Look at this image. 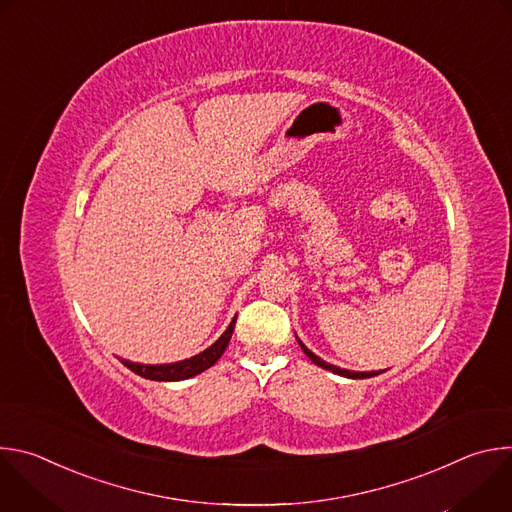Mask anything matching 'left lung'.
<instances>
[{
  "instance_id": "1",
  "label": "left lung",
  "mask_w": 512,
  "mask_h": 512,
  "mask_svg": "<svg viewBox=\"0 0 512 512\" xmlns=\"http://www.w3.org/2000/svg\"><path fill=\"white\" fill-rule=\"evenodd\" d=\"M300 342V340H298ZM300 346H302V350L306 352V356L314 362V364H318V367H322V369H326V371H332V373H336V375H342V377H348V379H369V377H377V375H381L379 371L375 373H354V371H346V369H340V367H334V364H328L326 360H322L320 356H316L312 350H308L302 342H300Z\"/></svg>"
}]
</instances>
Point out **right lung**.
<instances>
[{
    "mask_svg": "<svg viewBox=\"0 0 512 512\" xmlns=\"http://www.w3.org/2000/svg\"><path fill=\"white\" fill-rule=\"evenodd\" d=\"M237 320V318H235ZM235 320L229 324V328L225 330V334L218 338L210 348H206L204 352L174 362V364H137V362H129V360H121L127 369H131L135 375L150 379V381H182V379H190L206 369H210L212 364L223 356V352L229 346V340L233 336L235 330Z\"/></svg>",
    "mask_w": 512,
    "mask_h": 512,
    "instance_id": "right-lung-1",
    "label": "right lung"
}]
</instances>
